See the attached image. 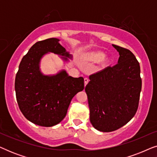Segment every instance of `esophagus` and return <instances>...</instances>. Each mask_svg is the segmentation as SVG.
<instances>
[{
    "label": "esophagus",
    "mask_w": 157,
    "mask_h": 157,
    "mask_svg": "<svg viewBox=\"0 0 157 157\" xmlns=\"http://www.w3.org/2000/svg\"><path fill=\"white\" fill-rule=\"evenodd\" d=\"M89 79L88 78H84V85H85V86H86L87 83H89Z\"/></svg>",
    "instance_id": "obj_1"
}]
</instances>
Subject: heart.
Returning a JSON list of instances; mask_svg holds the SVG:
<instances>
[{"instance_id":"1","label":"heart","mask_w":157,"mask_h":157,"mask_svg":"<svg viewBox=\"0 0 157 157\" xmlns=\"http://www.w3.org/2000/svg\"><path fill=\"white\" fill-rule=\"evenodd\" d=\"M105 56L104 53L101 51H96V52H91L85 53L83 56V59L87 61H99L104 59Z\"/></svg>"}]
</instances>
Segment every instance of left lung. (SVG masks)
<instances>
[{
  "instance_id": "obj_1",
  "label": "left lung",
  "mask_w": 157,
  "mask_h": 157,
  "mask_svg": "<svg viewBox=\"0 0 157 157\" xmlns=\"http://www.w3.org/2000/svg\"><path fill=\"white\" fill-rule=\"evenodd\" d=\"M119 53L117 65L89 76L86 86L90 121L96 129H119L134 117L141 90L140 66L132 51L113 45Z\"/></svg>"
}]
</instances>
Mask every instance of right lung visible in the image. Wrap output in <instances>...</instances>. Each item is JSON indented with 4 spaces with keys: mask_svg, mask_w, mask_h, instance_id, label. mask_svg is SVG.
I'll list each match as a JSON object with an SVG mask.
<instances>
[{
    "mask_svg": "<svg viewBox=\"0 0 157 157\" xmlns=\"http://www.w3.org/2000/svg\"><path fill=\"white\" fill-rule=\"evenodd\" d=\"M55 38L36 42L23 57L15 80L19 109L36 125L53 126L64 118L71 101L84 89L83 77L73 78L62 71L55 76H44L39 70L41 57L48 52L71 58Z\"/></svg>",
    "mask_w": 157,
    "mask_h": 157,
    "instance_id": "add662e5",
    "label": "right lung"
}]
</instances>
